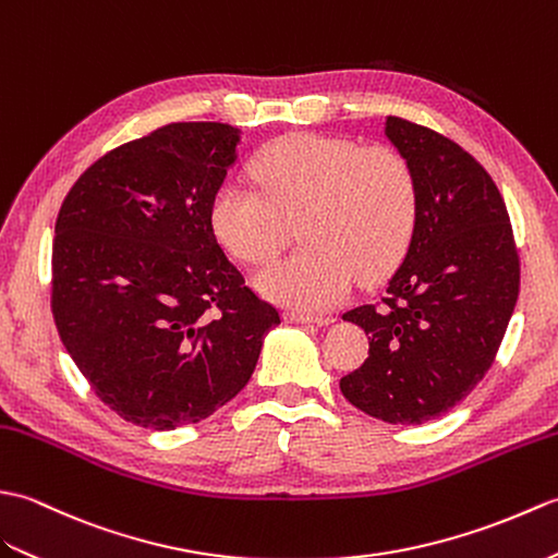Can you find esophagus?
I'll return each mask as SVG.
<instances>
[{"instance_id": "1", "label": "esophagus", "mask_w": 558, "mask_h": 558, "mask_svg": "<svg viewBox=\"0 0 558 558\" xmlns=\"http://www.w3.org/2000/svg\"><path fill=\"white\" fill-rule=\"evenodd\" d=\"M287 322H295V325H329L331 317L327 315H305V313H287L283 315Z\"/></svg>"}]
</instances>
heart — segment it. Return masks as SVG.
<instances>
[{"label": "heart", "instance_id": "1", "mask_svg": "<svg viewBox=\"0 0 558 558\" xmlns=\"http://www.w3.org/2000/svg\"><path fill=\"white\" fill-rule=\"evenodd\" d=\"M255 185L221 181L209 197L215 236L241 263L277 257L301 225L303 251L257 275L259 293L295 311H327L355 275L373 281L401 263L417 219V181L393 147L287 133L253 159Z\"/></svg>", "mask_w": 558, "mask_h": 558}]
</instances>
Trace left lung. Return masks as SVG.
Masks as SVG:
<instances>
[{"mask_svg":"<svg viewBox=\"0 0 558 558\" xmlns=\"http://www.w3.org/2000/svg\"><path fill=\"white\" fill-rule=\"evenodd\" d=\"M384 135L411 162L417 219L384 299L343 313L369 339L341 393L391 425H423L487 375L521 289V257L497 183L447 135L387 117Z\"/></svg>","mask_w":558,"mask_h":558,"instance_id":"obj_1","label":"left lung"}]
</instances>
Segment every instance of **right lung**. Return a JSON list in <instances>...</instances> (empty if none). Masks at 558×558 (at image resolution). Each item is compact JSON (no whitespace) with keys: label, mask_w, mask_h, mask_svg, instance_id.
Masks as SVG:
<instances>
[{"label":"right lung","mask_w":558,"mask_h":558,"mask_svg":"<svg viewBox=\"0 0 558 558\" xmlns=\"http://www.w3.org/2000/svg\"><path fill=\"white\" fill-rule=\"evenodd\" d=\"M236 145L229 123H167L97 159L61 203L54 325L126 423L177 429L209 417L245 387L281 322L209 225Z\"/></svg>","instance_id":"obj_1"}]
</instances>
